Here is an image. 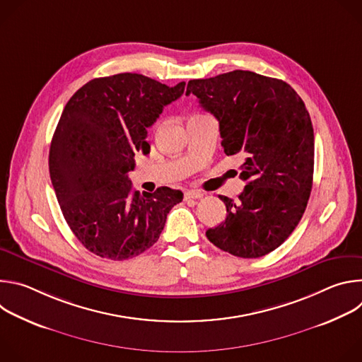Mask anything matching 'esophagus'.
I'll list each match as a JSON object with an SVG mask.
<instances>
[{
  "mask_svg": "<svg viewBox=\"0 0 362 362\" xmlns=\"http://www.w3.org/2000/svg\"><path fill=\"white\" fill-rule=\"evenodd\" d=\"M200 197H203V193L197 190H187L185 193V199H200Z\"/></svg>",
  "mask_w": 362,
  "mask_h": 362,
  "instance_id": "esophagus-1",
  "label": "esophagus"
}]
</instances>
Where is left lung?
<instances>
[{"label": "left lung", "instance_id": "left-lung-1", "mask_svg": "<svg viewBox=\"0 0 362 362\" xmlns=\"http://www.w3.org/2000/svg\"><path fill=\"white\" fill-rule=\"evenodd\" d=\"M190 93L218 119L228 156L245 158L246 186L238 200L219 194L228 215L206 236L230 255L261 257L288 239L306 209L314 176L311 117L288 83L253 71L190 80Z\"/></svg>", "mask_w": 362, "mask_h": 362}]
</instances>
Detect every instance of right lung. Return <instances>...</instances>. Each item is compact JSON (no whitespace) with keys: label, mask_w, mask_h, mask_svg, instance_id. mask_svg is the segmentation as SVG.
<instances>
[{"label":"right lung","mask_w":362,"mask_h":362,"mask_svg":"<svg viewBox=\"0 0 362 362\" xmlns=\"http://www.w3.org/2000/svg\"><path fill=\"white\" fill-rule=\"evenodd\" d=\"M185 86L122 73L88 81L66 105L49 146V177L66 222L94 255L124 261L143 253L182 202L183 193L166 186L140 196L127 175L134 154L150 151L147 129Z\"/></svg>","instance_id":"obj_1"}]
</instances>
